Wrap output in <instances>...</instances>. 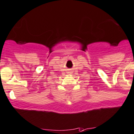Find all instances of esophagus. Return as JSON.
Here are the masks:
<instances>
[{"label": "esophagus", "mask_w": 134, "mask_h": 134, "mask_svg": "<svg viewBox=\"0 0 134 134\" xmlns=\"http://www.w3.org/2000/svg\"><path fill=\"white\" fill-rule=\"evenodd\" d=\"M69 73H72V71H70V72H69Z\"/></svg>", "instance_id": "1"}]
</instances>
